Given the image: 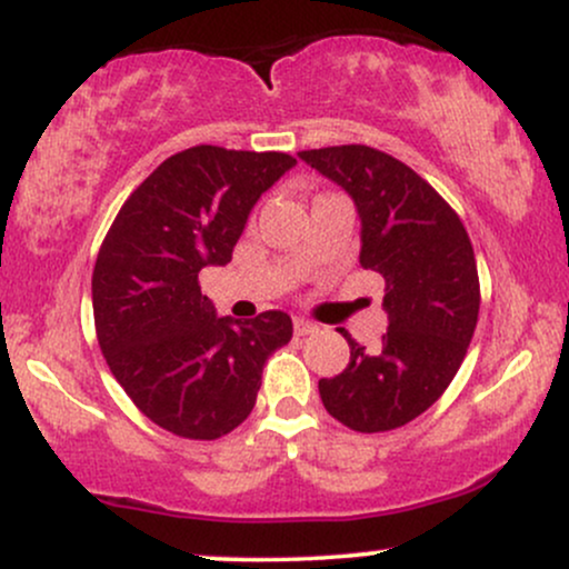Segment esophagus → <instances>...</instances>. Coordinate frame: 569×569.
<instances>
[{
	"label": "esophagus",
	"mask_w": 569,
	"mask_h": 569,
	"mask_svg": "<svg viewBox=\"0 0 569 569\" xmlns=\"http://www.w3.org/2000/svg\"><path fill=\"white\" fill-rule=\"evenodd\" d=\"M293 331H297L299 337H307V335H316L318 326L310 323V321H305V318H293Z\"/></svg>",
	"instance_id": "34e87169"
}]
</instances>
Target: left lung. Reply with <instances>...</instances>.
Returning <instances> with one entry per match:
<instances>
[{
    "mask_svg": "<svg viewBox=\"0 0 569 569\" xmlns=\"http://www.w3.org/2000/svg\"><path fill=\"white\" fill-rule=\"evenodd\" d=\"M356 202L361 267L385 278L388 331L363 348L348 331L350 363L318 382L326 411L358 433L407 426L455 380L476 321L479 272L471 238L447 200L401 160L363 143L299 152Z\"/></svg>",
    "mask_w": 569,
    "mask_h": 569,
    "instance_id": "left-lung-1",
    "label": "left lung"
}]
</instances>
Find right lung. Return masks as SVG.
<instances>
[{"label":"right lung","instance_id":"1","mask_svg":"<svg viewBox=\"0 0 569 569\" xmlns=\"http://www.w3.org/2000/svg\"><path fill=\"white\" fill-rule=\"evenodd\" d=\"M283 152L184 149L122 202L93 267L103 358L130 401L181 439L213 441L251 415L267 358L289 345L280 310L219 318L202 267L227 264L248 213L289 168Z\"/></svg>","mask_w":569,"mask_h":569}]
</instances>
